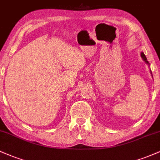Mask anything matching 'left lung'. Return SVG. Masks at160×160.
<instances>
[{"mask_svg": "<svg viewBox=\"0 0 160 160\" xmlns=\"http://www.w3.org/2000/svg\"><path fill=\"white\" fill-rule=\"evenodd\" d=\"M141 58H143V60H144V61L146 62V63L148 64V65H149V62H148V60H147V58H146V56H145V55L144 54V52H141ZM150 73H151V71H150ZM151 74H152V73H151Z\"/></svg>", "mask_w": 160, "mask_h": 160, "instance_id": "8db88e82", "label": "left lung"}]
</instances>
